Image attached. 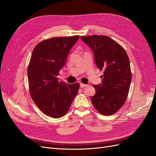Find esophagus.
Here are the masks:
<instances>
[{
  "label": "esophagus",
  "instance_id": "esophagus-1",
  "mask_svg": "<svg viewBox=\"0 0 156 156\" xmlns=\"http://www.w3.org/2000/svg\"><path fill=\"white\" fill-rule=\"evenodd\" d=\"M88 86V84H83V83H80V87L81 88H84Z\"/></svg>",
  "mask_w": 156,
  "mask_h": 156
}]
</instances>
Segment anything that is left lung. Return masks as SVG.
Listing matches in <instances>:
<instances>
[{"instance_id":"8db88e82","label":"left lung","mask_w":156,"mask_h":156,"mask_svg":"<svg viewBox=\"0 0 156 156\" xmlns=\"http://www.w3.org/2000/svg\"><path fill=\"white\" fill-rule=\"evenodd\" d=\"M93 51L96 66L103 70L101 84L93 87L95 95L91 101L103 115L115 114L123 106L128 95L131 72L129 60L122 47L106 36H81Z\"/></svg>"}]
</instances>
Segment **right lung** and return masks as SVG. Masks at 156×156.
<instances>
[{
  "instance_id": "add662e5",
  "label": "right lung",
  "mask_w": 156,
  "mask_h": 156,
  "mask_svg": "<svg viewBox=\"0 0 156 156\" xmlns=\"http://www.w3.org/2000/svg\"><path fill=\"white\" fill-rule=\"evenodd\" d=\"M79 36L56 37L37 44L27 70L32 100L45 115L58 119L66 113L76 96L79 84L58 81L60 70Z\"/></svg>"
}]
</instances>
